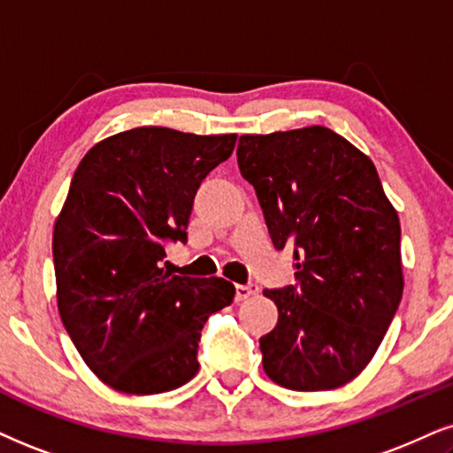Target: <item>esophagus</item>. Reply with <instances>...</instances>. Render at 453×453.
Instances as JSON below:
<instances>
[{"label":"esophagus","mask_w":453,"mask_h":453,"mask_svg":"<svg viewBox=\"0 0 453 453\" xmlns=\"http://www.w3.org/2000/svg\"><path fill=\"white\" fill-rule=\"evenodd\" d=\"M259 293V286L257 284H236V301H246L249 296H255Z\"/></svg>","instance_id":"1"}]
</instances>
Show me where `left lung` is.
<instances>
[{
    "label": "left lung",
    "instance_id": "8db88e82",
    "mask_svg": "<svg viewBox=\"0 0 453 453\" xmlns=\"http://www.w3.org/2000/svg\"><path fill=\"white\" fill-rule=\"evenodd\" d=\"M273 246L293 249L295 284L267 288L278 324L263 370L293 391H328L362 372L403 293L402 227L374 163L328 127L240 135Z\"/></svg>",
    "mask_w": 453,
    "mask_h": 453
}]
</instances>
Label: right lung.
<instances>
[{
	"instance_id": "obj_1",
	"label": "right lung",
	"mask_w": 453,
	"mask_h": 453,
	"mask_svg": "<svg viewBox=\"0 0 453 453\" xmlns=\"http://www.w3.org/2000/svg\"><path fill=\"white\" fill-rule=\"evenodd\" d=\"M234 146V134L135 127L74 171L51 240L58 311L83 362L117 391L167 393L194 379L200 330L236 295L223 278L173 276L165 261Z\"/></svg>"
}]
</instances>
